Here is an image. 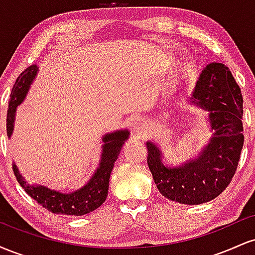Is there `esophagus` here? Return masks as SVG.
<instances>
[{
    "label": "esophagus",
    "mask_w": 255,
    "mask_h": 255,
    "mask_svg": "<svg viewBox=\"0 0 255 255\" xmlns=\"http://www.w3.org/2000/svg\"><path fill=\"white\" fill-rule=\"evenodd\" d=\"M146 126H147V124H146V121L144 119H134L133 121H131V128H133L134 131H137V133H140V131H142L146 128Z\"/></svg>",
    "instance_id": "esophagus-1"
}]
</instances>
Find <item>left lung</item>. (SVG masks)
Here are the masks:
<instances>
[{
  "instance_id": "8db88e82",
  "label": "left lung",
  "mask_w": 255,
  "mask_h": 255,
  "mask_svg": "<svg viewBox=\"0 0 255 255\" xmlns=\"http://www.w3.org/2000/svg\"><path fill=\"white\" fill-rule=\"evenodd\" d=\"M193 98L210 111L213 137L197 159L178 168L162 163L160 151L147 142V164L163 197L186 205L217 198L238 169L245 136L241 89L223 63H211L201 73ZM192 98V99H193Z\"/></svg>"
}]
</instances>
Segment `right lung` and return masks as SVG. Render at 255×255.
Returning <instances> with one entry per match:
<instances>
[{
	"mask_svg": "<svg viewBox=\"0 0 255 255\" xmlns=\"http://www.w3.org/2000/svg\"><path fill=\"white\" fill-rule=\"evenodd\" d=\"M37 74V67L30 66L26 68L16 79L11 90L9 101H8L7 111V135L10 136L13 130L14 115H15L16 107L24 101L28 87ZM129 133L127 130H120L115 133L108 134L103 137L104 146L103 153H102L101 165L95 172L90 182L84 186L83 188L71 194H63V193L51 191L44 186H30L24 181L16 166H13L14 175L16 176L17 182L24 188L32 199L37 201L40 206L46 209L48 211L57 215L67 216H83L91 211H95L102 204L104 203L108 197L109 191L110 172L114 168V163L118 159L122 145L127 139Z\"/></svg>",
	"mask_w": 255,
	"mask_h": 255,
	"instance_id": "add662e5",
	"label": "right lung"
}]
</instances>
